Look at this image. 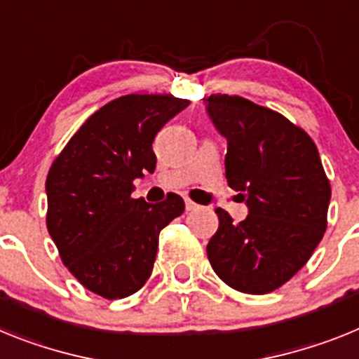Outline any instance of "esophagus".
I'll use <instances>...</instances> for the list:
<instances>
[{"instance_id": "1", "label": "esophagus", "mask_w": 359, "mask_h": 359, "mask_svg": "<svg viewBox=\"0 0 359 359\" xmlns=\"http://www.w3.org/2000/svg\"><path fill=\"white\" fill-rule=\"evenodd\" d=\"M198 204H195L193 201H189V198H186V211H193V210H197Z\"/></svg>"}]
</instances>
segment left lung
Segmentation results:
<instances>
[{
    "label": "left lung",
    "mask_w": 359,
    "mask_h": 359,
    "mask_svg": "<svg viewBox=\"0 0 359 359\" xmlns=\"http://www.w3.org/2000/svg\"><path fill=\"white\" fill-rule=\"evenodd\" d=\"M204 102L227 141V184L249 208L238 224L215 211L208 258L229 287L266 294L289 282L323 238L329 179L313 139L282 114L226 93Z\"/></svg>",
    "instance_id": "left-lung-1"
}]
</instances>
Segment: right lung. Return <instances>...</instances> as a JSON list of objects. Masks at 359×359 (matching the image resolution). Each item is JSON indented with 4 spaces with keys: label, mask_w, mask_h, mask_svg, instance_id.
<instances>
[{
    "label": "right lung",
    "mask_w": 359,
    "mask_h": 359,
    "mask_svg": "<svg viewBox=\"0 0 359 359\" xmlns=\"http://www.w3.org/2000/svg\"><path fill=\"white\" fill-rule=\"evenodd\" d=\"M188 104V99L154 93L114 99L90 115L50 166V236L81 285L106 300L126 298L144 285L158 233L184 213L175 193L148 204L132 198V191L133 180L155 171L157 132Z\"/></svg>",
    "instance_id": "right-lung-1"
}]
</instances>
